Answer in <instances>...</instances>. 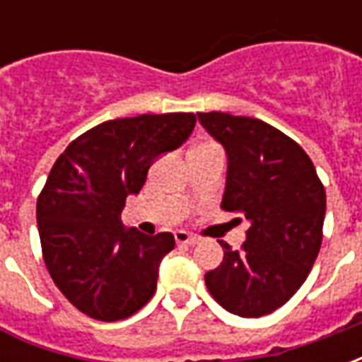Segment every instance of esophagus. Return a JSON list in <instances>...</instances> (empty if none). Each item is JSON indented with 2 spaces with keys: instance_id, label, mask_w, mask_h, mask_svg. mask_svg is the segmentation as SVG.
<instances>
[{
  "instance_id": "obj_1",
  "label": "esophagus",
  "mask_w": 362,
  "mask_h": 362,
  "mask_svg": "<svg viewBox=\"0 0 362 362\" xmlns=\"http://www.w3.org/2000/svg\"><path fill=\"white\" fill-rule=\"evenodd\" d=\"M174 238H176V243L180 244V246H194V244L199 243V238H197V236L189 235V233H186V230H176Z\"/></svg>"
}]
</instances>
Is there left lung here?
<instances>
[{"label": "left lung", "instance_id": "1", "mask_svg": "<svg viewBox=\"0 0 362 362\" xmlns=\"http://www.w3.org/2000/svg\"><path fill=\"white\" fill-rule=\"evenodd\" d=\"M197 118L227 153L221 209L250 221L240 250L221 243L223 262L205 285L230 314L259 318L295 295L318 258L326 189L303 147L266 122L225 112Z\"/></svg>", "mask_w": 362, "mask_h": 362}]
</instances>
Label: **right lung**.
Listing matches in <instances>:
<instances>
[{
	"mask_svg": "<svg viewBox=\"0 0 362 362\" xmlns=\"http://www.w3.org/2000/svg\"><path fill=\"white\" fill-rule=\"evenodd\" d=\"M189 112L108 119L67 145L36 204L46 267L69 303L103 322L127 318L157 288L174 236L126 228L122 213L149 166L186 141Z\"/></svg>",
	"mask_w": 362,
	"mask_h": 362,
	"instance_id": "right-lung-1",
	"label": "right lung"
}]
</instances>
